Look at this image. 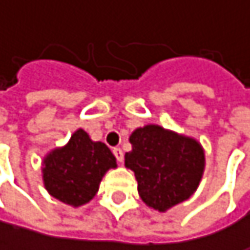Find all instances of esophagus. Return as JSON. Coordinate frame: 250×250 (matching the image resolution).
<instances>
[{
	"label": "esophagus",
	"mask_w": 250,
	"mask_h": 250,
	"mask_svg": "<svg viewBox=\"0 0 250 250\" xmlns=\"http://www.w3.org/2000/svg\"><path fill=\"white\" fill-rule=\"evenodd\" d=\"M112 153H114V156L117 157V160L121 163V162H123V159H124V153H123V150H121V148H114V150H112Z\"/></svg>",
	"instance_id": "obj_1"
}]
</instances>
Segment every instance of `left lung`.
I'll return each instance as SVG.
<instances>
[{"mask_svg": "<svg viewBox=\"0 0 250 250\" xmlns=\"http://www.w3.org/2000/svg\"><path fill=\"white\" fill-rule=\"evenodd\" d=\"M129 141L124 165L135 172L146 206L165 213L195 193L206 169L201 142L159 124L138 127Z\"/></svg>", "mask_w": 250, "mask_h": 250, "instance_id": "1", "label": "left lung"}]
</instances>
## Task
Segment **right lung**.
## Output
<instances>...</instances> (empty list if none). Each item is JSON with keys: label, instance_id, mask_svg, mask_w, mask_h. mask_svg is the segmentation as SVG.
I'll use <instances>...</instances> for the list:
<instances>
[{"label": "right lung", "instance_id": "obj_1", "mask_svg": "<svg viewBox=\"0 0 250 250\" xmlns=\"http://www.w3.org/2000/svg\"><path fill=\"white\" fill-rule=\"evenodd\" d=\"M117 168L106 144L93 141L78 129L62 147L51 150L42 162L44 189L61 203L81 207L96 196L103 175Z\"/></svg>", "mask_w": 250, "mask_h": 250}]
</instances>
